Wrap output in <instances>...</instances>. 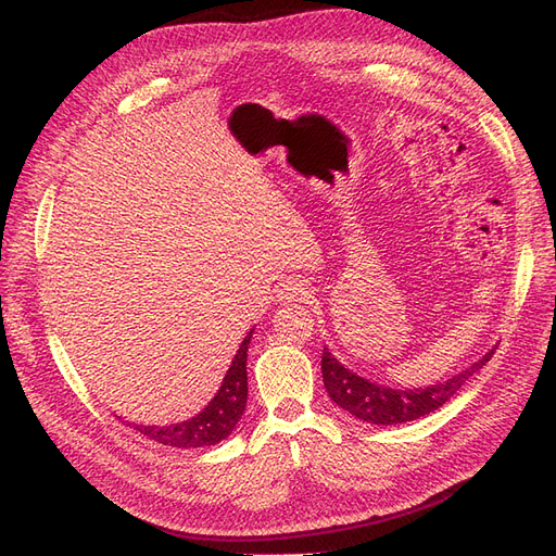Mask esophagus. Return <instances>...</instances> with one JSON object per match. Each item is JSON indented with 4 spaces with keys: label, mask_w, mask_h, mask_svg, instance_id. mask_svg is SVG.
Returning <instances> with one entry per match:
<instances>
[{
    "label": "esophagus",
    "mask_w": 556,
    "mask_h": 556,
    "mask_svg": "<svg viewBox=\"0 0 556 556\" xmlns=\"http://www.w3.org/2000/svg\"><path fill=\"white\" fill-rule=\"evenodd\" d=\"M276 296H278V301H282V304H290V301H304V299H308L311 292H308V288H306L304 282L285 280V282L278 285Z\"/></svg>",
    "instance_id": "34e87169"
}]
</instances>
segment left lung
Returning <instances> with one entry per match:
<instances>
[{
    "label": "left lung",
    "mask_w": 556,
    "mask_h": 556,
    "mask_svg": "<svg viewBox=\"0 0 556 556\" xmlns=\"http://www.w3.org/2000/svg\"><path fill=\"white\" fill-rule=\"evenodd\" d=\"M492 348L486 355H482L476 364L464 368L462 374H454L452 378L435 382L429 387H415V390H392L387 384H378L374 380H366L357 374H352L339 359H336L329 348L323 352V380L325 390L329 392L336 406H341L350 415H355L362 422L368 425H403L413 422V419L425 417L433 410H439L443 403H447L454 394L462 390V384L468 378L478 374L480 368L492 359Z\"/></svg>",
    "instance_id": "8db88e82"
}]
</instances>
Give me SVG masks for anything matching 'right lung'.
I'll list each match as a JSON object with an SVG mask.
<instances>
[{
	"label": "right lung",
	"instance_id": "1",
	"mask_svg": "<svg viewBox=\"0 0 556 556\" xmlns=\"http://www.w3.org/2000/svg\"><path fill=\"white\" fill-rule=\"evenodd\" d=\"M250 329L243 343L239 345L237 355L231 359L229 371L220 384V390L211 399L208 406L199 415L185 419V422L172 427H146V425H131L139 433L148 435L150 441L172 445V447H206L225 441L227 435L239 425V419L245 410L248 401V345L252 339Z\"/></svg>",
	"mask_w": 556,
	"mask_h": 556
}]
</instances>
